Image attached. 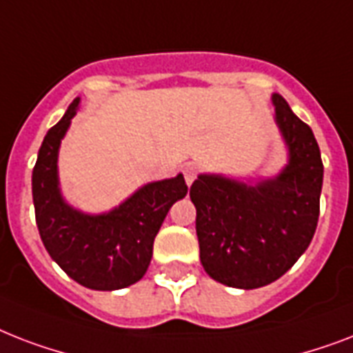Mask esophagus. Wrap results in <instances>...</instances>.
Masks as SVG:
<instances>
[{
  "label": "esophagus",
  "mask_w": 353,
  "mask_h": 353,
  "mask_svg": "<svg viewBox=\"0 0 353 353\" xmlns=\"http://www.w3.org/2000/svg\"><path fill=\"white\" fill-rule=\"evenodd\" d=\"M183 174H185V181H187V185H192L196 176H198V172H196L194 166H187V168L183 170Z\"/></svg>",
  "instance_id": "obj_1"
}]
</instances>
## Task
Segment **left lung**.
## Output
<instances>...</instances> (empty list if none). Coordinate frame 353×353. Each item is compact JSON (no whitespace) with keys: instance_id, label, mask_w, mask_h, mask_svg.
<instances>
[{"instance_id":"8db88e82","label":"left lung","mask_w":353,"mask_h":353,"mask_svg":"<svg viewBox=\"0 0 353 353\" xmlns=\"http://www.w3.org/2000/svg\"><path fill=\"white\" fill-rule=\"evenodd\" d=\"M271 102L288 165L258 181L199 174L190 187L201 265L238 290H256L290 271L319 221L324 166L315 135L284 97L273 93Z\"/></svg>"}]
</instances>
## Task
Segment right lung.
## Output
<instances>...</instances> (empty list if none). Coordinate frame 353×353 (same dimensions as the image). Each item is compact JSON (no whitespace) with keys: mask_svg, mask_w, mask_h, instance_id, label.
Here are the masks:
<instances>
[{"mask_svg":"<svg viewBox=\"0 0 353 353\" xmlns=\"http://www.w3.org/2000/svg\"><path fill=\"white\" fill-rule=\"evenodd\" d=\"M80 99L47 132L32 170L36 225L51 258L84 288L122 290L143 279L154 240L168 210L187 196L183 174L146 183L119 207L88 214L65 201L58 177V152L77 115Z\"/></svg>","mask_w":353,"mask_h":353,"instance_id":"obj_1","label":"right lung"}]
</instances>
